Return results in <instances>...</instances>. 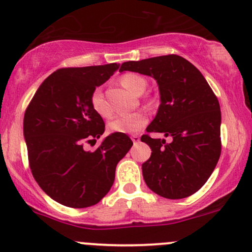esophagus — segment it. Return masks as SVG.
Masks as SVG:
<instances>
[{"mask_svg": "<svg viewBox=\"0 0 252 252\" xmlns=\"http://www.w3.org/2000/svg\"><path fill=\"white\" fill-rule=\"evenodd\" d=\"M131 140H132V142H134L135 144L138 143V142H140V136H138V135H132L131 136Z\"/></svg>", "mask_w": 252, "mask_h": 252, "instance_id": "1", "label": "esophagus"}]
</instances>
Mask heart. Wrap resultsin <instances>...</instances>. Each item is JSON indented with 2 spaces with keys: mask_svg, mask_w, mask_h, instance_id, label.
<instances>
[{
  "mask_svg": "<svg viewBox=\"0 0 252 252\" xmlns=\"http://www.w3.org/2000/svg\"><path fill=\"white\" fill-rule=\"evenodd\" d=\"M121 85L126 89L131 94H141L146 89V80L144 78L136 73H126L120 78ZM91 108L100 117L111 116V109L104 98L102 88H96L92 91L90 97ZM148 122V117L144 111H136L131 114L122 115L118 116L109 123V130L111 132H118V134H135L142 130Z\"/></svg>",
  "mask_w": 252,
  "mask_h": 252,
  "instance_id": "obj_1",
  "label": "heart"
}]
</instances>
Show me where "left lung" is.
<instances>
[{
  "mask_svg": "<svg viewBox=\"0 0 252 252\" xmlns=\"http://www.w3.org/2000/svg\"><path fill=\"white\" fill-rule=\"evenodd\" d=\"M123 71L153 77L160 90L158 114L141 137L152 148L142 164L147 186L167 199L194 194L212 174L221 153L218 98L200 71L176 54L123 63ZM149 132H163L173 141L152 139Z\"/></svg>",
  "mask_w": 252,
  "mask_h": 252,
  "instance_id": "obj_1",
  "label": "left lung"
}]
</instances>
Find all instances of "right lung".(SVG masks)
Wrapping results in <instances>:
<instances>
[{"instance_id": "right-lung-1", "label": "right lung", "mask_w": 252, "mask_h": 252, "mask_svg": "<svg viewBox=\"0 0 252 252\" xmlns=\"http://www.w3.org/2000/svg\"><path fill=\"white\" fill-rule=\"evenodd\" d=\"M120 67L116 63L59 68L46 78L28 104L24 135L34 179L53 200L72 209L99 202L111 189L116 166L131 148L126 134L109 135L94 152L104 132L103 118L90 97Z\"/></svg>"}]
</instances>
